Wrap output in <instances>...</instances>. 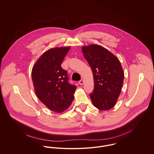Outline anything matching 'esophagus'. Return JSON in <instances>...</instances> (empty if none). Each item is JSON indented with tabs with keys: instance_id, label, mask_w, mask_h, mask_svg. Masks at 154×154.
Listing matches in <instances>:
<instances>
[{
	"instance_id": "esophagus-1",
	"label": "esophagus",
	"mask_w": 154,
	"mask_h": 154,
	"mask_svg": "<svg viewBox=\"0 0 154 154\" xmlns=\"http://www.w3.org/2000/svg\"><path fill=\"white\" fill-rule=\"evenodd\" d=\"M79 83H80V85H83V84H84V80H82V79H81L80 81H79Z\"/></svg>"
}]
</instances>
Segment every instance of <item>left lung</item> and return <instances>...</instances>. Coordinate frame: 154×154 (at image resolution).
Here are the masks:
<instances>
[{"label": "left lung", "instance_id": "8db88e82", "mask_svg": "<svg viewBox=\"0 0 154 154\" xmlns=\"http://www.w3.org/2000/svg\"><path fill=\"white\" fill-rule=\"evenodd\" d=\"M82 51L93 72L95 87L90 94L93 105L99 110H110L116 104L124 83L121 63L116 55L100 45L82 46Z\"/></svg>", "mask_w": 154, "mask_h": 154}]
</instances>
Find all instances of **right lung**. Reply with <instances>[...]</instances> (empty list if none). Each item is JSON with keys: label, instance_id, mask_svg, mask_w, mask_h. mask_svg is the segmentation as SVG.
Instances as JSON below:
<instances>
[{"label": "right lung", "instance_id": "add662e5", "mask_svg": "<svg viewBox=\"0 0 154 154\" xmlns=\"http://www.w3.org/2000/svg\"><path fill=\"white\" fill-rule=\"evenodd\" d=\"M70 47H56L44 52L34 64L32 78L38 99L50 110L61 113L73 101L77 87L68 82L61 63Z\"/></svg>", "mask_w": 154, "mask_h": 154}]
</instances>
